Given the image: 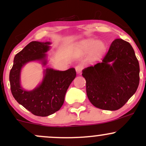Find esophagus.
Returning <instances> with one entry per match:
<instances>
[{
  "instance_id": "esophagus-1",
  "label": "esophagus",
  "mask_w": 146,
  "mask_h": 146,
  "mask_svg": "<svg viewBox=\"0 0 146 146\" xmlns=\"http://www.w3.org/2000/svg\"><path fill=\"white\" fill-rule=\"evenodd\" d=\"M82 66L81 65H77L76 66V70L77 72V73H80L82 72Z\"/></svg>"
}]
</instances>
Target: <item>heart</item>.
I'll list each match as a JSON object with an SVG mask.
<instances>
[{"label": "heart", "instance_id": "obj_1", "mask_svg": "<svg viewBox=\"0 0 146 146\" xmlns=\"http://www.w3.org/2000/svg\"><path fill=\"white\" fill-rule=\"evenodd\" d=\"M78 48L85 52H90L95 56L102 55L106 51V45L101 41H97L95 39H88L82 41L78 44Z\"/></svg>", "mask_w": 146, "mask_h": 146}]
</instances>
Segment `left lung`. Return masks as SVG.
<instances>
[{"label": "left lung", "mask_w": 146, "mask_h": 146, "mask_svg": "<svg viewBox=\"0 0 146 146\" xmlns=\"http://www.w3.org/2000/svg\"><path fill=\"white\" fill-rule=\"evenodd\" d=\"M139 73L131 45L121 39H115L101 63L82 70L88 99L101 110H119L136 92Z\"/></svg>", "instance_id": "left-lung-1"}]
</instances>
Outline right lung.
Returning <instances> with one entry per match:
<instances>
[{"label": "right lung", "mask_w": 146, "mask_h": 146, "mask_svg": "<svg viewBox=\"0 0 146 146\" xmlns=\"http://www.w3.org/2000/svg\"><path fill=\"white\" fill-rule=\"evenodd\" d=\"M50 42H32L14 58L10 72V90L15 100L28 111L39 117H47L58 111L64 102L65 95L76 76L75 68L65 71L46 68L42 83L35 89L27 91L20 85V73L24 65L29 61H41L46 64V52Z\"/></svg>", "instance_id": "1"}]
</instances>
